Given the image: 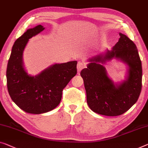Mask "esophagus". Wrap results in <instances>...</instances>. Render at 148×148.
<instances>
[{"mask_svg": "<svg viewBox=\"0 0 148 148\" xmlns=\"http://www.w3.org/2000/svg\"><path fill=\"white\" fill-rule=\"evenodd\" d=\"M86 66V64L84 62H78V64H77V70H78V72L80 73V72L81 71L83 68H84Z\"/></svg>", "mask_w": 148, "mask_h": 148, "instance_id": "obj_1", "label": "esophagus"}]
</instances>
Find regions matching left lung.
<instances>
[{
  "label": "left lung",
  "mask_w": 148,
  "mask_h": 148,
  "mask_svg": "<svg viewBox=\"0 0 148 148\" xmlns=\"http://www.w3.org/2000/svg\"><path fill=\"white\" fill-rule=\"evenodd\" d=\"M120 36L111 51L104 56L99 55L90 59L91 63L80 72L88 104L92 111L101 115H122L137 102L142 90V62L137 47L127 36L122 33ZM113 58L120 59L129 66L127 80L120 85H114L105 68L98 63Z\"/></svg>",
  "instance_id": "8db88e82"
}]
</instances>
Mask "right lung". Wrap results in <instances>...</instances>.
I'll return each instance as SVG.
<instances>
[{
  "label": "right lung",
  "mask_w": 148,
  "mask_h": 148,
  "mask_svg": "<svg viewBox=\"0 0 148 148\" xmlns=\"http://www.w3.org/2000/svg\"><path fill=\"white\" fill-rule=\"evenodd\" d=\"M45 29L42 25L26 30L12 46L6 69L8 93L20 108L29 114L51 111L62 99L63 89L77 74V61L56 64L36 76H28L23 65V53L28 40Z\"/></svg>",
  "instance_id": "1"
}]
</instances>
